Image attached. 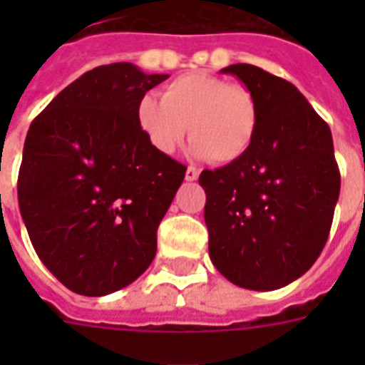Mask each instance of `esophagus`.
I'll return each instance as SVG.
<instances>
[{
    "label": "esophagus",
    "instance_id": "34e87169",
    "mask_svg": "<svg viewBox=\"0 0 365 365\" xmlns=\"http://www.w3.org/2000/svg\"><path fill=\"white\" fill-rule=\"evenodd\" d=\"M199 178V168H195V166H189L187 170H185V180L187 182H195Z\"/></svg>",
    "mask_w": 365,
    "mask_h": 365
}]
</instances>
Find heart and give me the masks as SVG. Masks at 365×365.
Masks as SVG:
<instances>
[{
  "label": "heart",
  "mask_w": 365,
  "mask_h": 365,
  "mask_svg": "<svg viewBox=\"0 0 365 365\" xmlns=\"http://www.w3.org/2000/svg\"><path fill=\"white\" fill-rule=\"evenodd\" d=\"M136 115L149 143L165 155L176 151L189 125L191 151L216 165L248 153L259 128V106L248 87L200 71L176 77L160 100L143 96Z\"/></svg>",
  "instance_id": "obj_1"
}]
</instances>
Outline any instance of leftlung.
<instances>
[{
    "label": "left lung",
    "mask_w": 365,
    "mask_h": 365,
    "mask_svg": "<svg viewBox=\"0 0 365 365\" xmlns=\"http://www.w3.org/2000/svg\"><path fill=\"white\" fill-rule=\"evenodd\" d=\"M222 71L255 94L259 128L244 157L199 178L210 259L240 288L278 289L305 274L328 240L341 189L331 130L282 77L252 64Z\"/></svg>",
    "instance_id": "left-lung-1"
}]
</instances>
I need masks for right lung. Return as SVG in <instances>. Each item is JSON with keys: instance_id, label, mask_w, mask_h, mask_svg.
<instances>
[{"instance_id": "right-lung-1", "label": "right lung", "mask_w": 365, "mask_h": 365, "mask_svg": "<svg viewBox=\"0 0 365 365\" xmlns=\"http://www.w3.org/2000/svg\"><path fill=\"white\" fill-rule=\"evenodd\" d=\"M166 77L130 62L98 66L31 121L20 214L43 265L76 294H113L157 254V229L187 166L149 143L136 111Z\"/></svg>"}]
</instances>
